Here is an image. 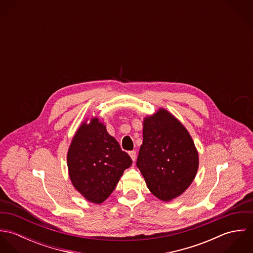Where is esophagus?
Listing matches in <instances>:
<instances>
[{"label":"esophagus","instance_id":"1","mask_svg":"<svg viewBox=\"0 0 253 253\" xmlns=\"http://www.w3.org/2000/svg\"><path fill=\"white\" fill-rule=\"evenodd\" d=\"M128 154H129V156H130L131 160L134 162V161H135V159H136V152H135V151H129V152H128Z\"/></svg>","mask_w":253,"mask_h":253}]
</instances>
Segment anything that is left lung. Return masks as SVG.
I'll return each instance as SVG.
<instances>
[{
	"label": "left lung",
	"mask_w": 253,
	"mask_h": 253,
	"mask_svg": "<svg viewBox=\"0 0 253 253\" xmlns=\"http://www.w3.org/2000/svg\"><path fill=\"white\" fill-rule=\"evenodd\" d=\"M136 166L151 193L165 202L180 196L194 180L197 149L188 130L167 110L145 118Z\"/></svg>",
	"instance_id": "8db88e82"
}]
</instances>
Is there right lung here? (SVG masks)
<instances>
[{"instance_id":"right-lung-1","label":"right lung","mask_w":253,"mask_h":253,"mask_svg":"<svg viewBox=\"0 0 253 253\" xmlns=\"http://www.w3.org/2000/svg\"><path fill=\"white\" fill-rule=\"evenodd\" d=\"M131 164L130 157L122 151L97 118L80 126L67 155L74 187L94 204H101L108 198Z\"/></svg>"}]
</instances>
